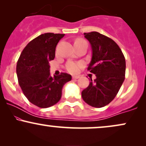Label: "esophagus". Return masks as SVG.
I'll use <instances>...</instances> for the list:
<instances>
[{"instance_id": "obj_1", "label": "esophagus", "mask_w": 146, "mask_h": 146, "mask_svg": "<svg viewBox=\"0 0 146 146\" xmlns=\"http://www.w3.org/2000/svg\"><path fill=\"white\" fill-rule=\"evenodd\" d=\"M72 78H73V79H78L80 78V76H78V75H73Z\"/></svg>"}]
</instances>
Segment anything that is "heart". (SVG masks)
Wrapping results in <instances>:
<instances>
[{"instance_id":"obj_1","label":"heart","mask_w":146,"mask_h":146,"mask_svg":"<svg viewBox=\"0 0 146 146\" xmlns=\"http://www.w3.org/2000/svg\"><path fill=\"white\" fill-rule=\"evenodd\" d=\"M86 42V41L84 40L81 38H78L75 41V44L76 43H83ZM83 66V64L80 62H68L66 64V69L67 70L68 72L71 73H77L80 70V68Z\"/></svg>"}]
</instances>
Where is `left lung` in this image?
Wrapping results in <instances>:
<instances>
[{"mask_svg": "<svg viewBox=\"0 0 146 146\" xmlns=\"http://www.w3.org/2000/svg\"><path fill=\"white\" fill-rule=\"evenodd\" d=\"M92 48L87 69L96 76L82 92L84 101L95 108L108 105L116 97L125 79V60L113 40L97 31L84 33Z\"/></svg>", "mask_w": 146, "mask_h": 146, "instance_id": "8db88e82", "label": "left lung"}]
</instances>
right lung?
<instances>
[{
  "label": "right lung",
  "instance_id": "add662e5",
  "mask_svg": "<svg viewBox=\"0 0 146 146\" xmlns=\"http://www.w3.org/2000/svg\"><path fill=\"white\" fill-rule=\"evenodd\" d=\"M64 36L60 33L41 34L28 43L18 60L16 73L23 94L40 108L58 103L63 86L71 80V75L66 73L50 75L49 62L54 59L57 44Z\"/></svg>",
  "mask_w": 146,
  "mask_h": 146
}]
</instances>
